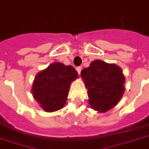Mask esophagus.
<instances>
[{
  "instance_id": "1",
  "label": "esophagus",
  "mask_w": 149,
  "mask_h": 149,
  "mask_svg": "<svg viewBox=\"0 0 149 149\" xmlns=\"http://www.w3.org/2000/svg\"><path fill=\"white\" fill-rule=\"evenodd\" d=\"M81 70H82L81 66H78V67H77V71L78 72L79 75H80V72H81Z\"/></svg>"
}]
</instances>
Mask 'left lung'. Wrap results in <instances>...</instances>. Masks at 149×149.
<instances>
[{"instance_id":"left-lung-1","label":"left lung","mask_w":149,"mask_h":149,"mask_svg":"<svg viewBox=\"0 0 149 149\" xmlns=\"http://www.w3.org/2000/svg\"><path fill=\"white\" fill-rule=\"evenodd\" d=\"M89 103L96 111L105 112L118 104L125 92V78L120 68L95 60L81 71Z\"/></svg>"}]
</instances>
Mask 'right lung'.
Masks as SVG:
<instances>
[{
	"label": "right lung",
	"instance_id": "right-lung-1",
	"mask_svg": "<svg viewBox=\"0 0 149 149\" xmlns=\"http://www.w3.org/2000/svg\"><path fill=\"white\" fill-rule=\"evenodd\" d=\"M78 77L72 65L54 63L36 75L32 95L45 111L60 110L67 100L70 84Z\"/></svg>",
	"mask_w": 149,
	"mask_h": 149
}]
</instances>
